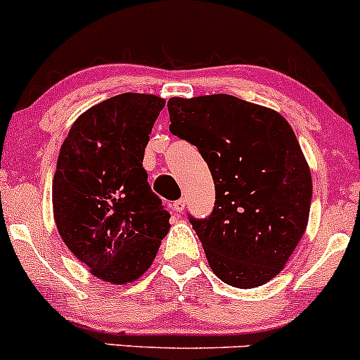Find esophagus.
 <instances>
[{
    "label": "esophagus",
    "mask_w": 360,
    "mask_h": 360,
    "mask_svg": "<svg viewBox=\"0 0 360 360\" xmlns=\"http://www.w3.org/2000/svg\"><path fill=\"white\" fill-rule=\"evenodd\" d=\"M173 209H175V212H184L185 209V199H179L176 202H173Z\"/></svg>",
    "instance_id": "34e87169"
}]
</instances>
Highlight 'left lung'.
Wrapping results in <instances>:
<instances>
[{
  "label": "left lung",
  "instance_id": "8db88e82",
  "mask_svg": "<svg viewBox=\"0 0 360 360\" xmlns=\"http://www.w3.org/2000/svg\"><path fill=\"white\" fill-rule=\"evenodd\" d=\"M169 131L199 148L216 187L191 223L212 272L233 288L264 285L285 267L309 219V165L278 112L233 95L168 100Z\"/></svg>",
  "mask_w": 360,
  "mask_h": 360
}]
</instances>
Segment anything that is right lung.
<instances>
[{"mask_svg": "<svg viewBox=\"0 0 360 360\" xmlns=\"http://www.w3.org/2000/svg\"><path fill=\"white\" fill-rule=\"evenodd\" d=\"M165 98L122 93L75 120L52 179V211L64 245L91 276L131 284L153 265L169 214L143 168Z\"/></svg>", "mask_w": 360, "mask_h": 360, "instance_id": "1", "label": "right lung"}]
</instances>
